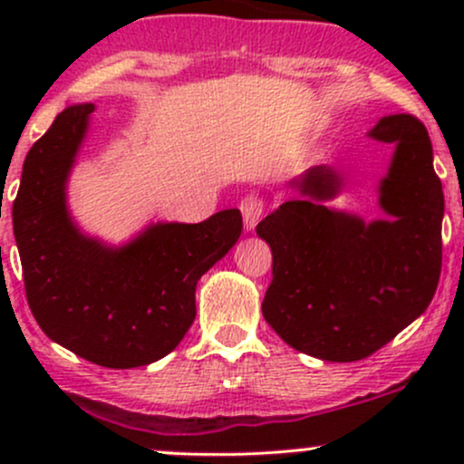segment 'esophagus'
<instances>
[{
  "instance_id": "obj_1",
  "label": "esophagus",
  "mask_w": 464,
  "mask_h": 464,
  "mask_svg": "<svg viewBox=\"0 0 464 464\" xmlns=\"http://www.w3.org/2000/svg\"><path fill=\"white\" fill-rule=\"evenodd\" d=\"M239 209H242V216H244V228H246V231H255L259 218L264 214V200L259 198V196L250 194L239 202Z\"/></svg>"
}]
</instances>
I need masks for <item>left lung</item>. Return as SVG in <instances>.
<instances>
[{
	"instance_id": "left-lung-1",
	"label": "left lung",
	"mask_w": 464,
	"mask_h": 464,
	"mask_svg": "<svg viewBox=\"0 0 464 464\" xmlns=\"http://www.w3.org/2000/svg\"><path fill=\"white\" fill-rule=\"evenodd\" d=\"M371 140L392 143L391 165L377 185L380 220L329 207L343 177L314 165L290 180L295 189L257 225L273 250L266 323L292 349L324 362H355L428 310L440 276L443 185L432 141L417 117L386 115Z\"/></svg>"
}]
</instances>
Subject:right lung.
I'll list each match as a JSON object with an SVG mask.
<instances>
[{"label": "right lung", "instance_id": "add662e5", "mask_svg": "<svg viewBox=\"0 0 464 464\" xmlns=\"http://www.w3.org/2000/svg\"><path fill=\"white\" fill-rule=\"evenodd\" d=\"M93 111L67 106L30 148L13 228L28 305L47 338L106 369H135L179 347L196 318V284L236 246L242 214L152 222L120 246L80 231L67 180Z\"/></svg>", "mask_w": 464, "mask_h": 464}]
</instances>
